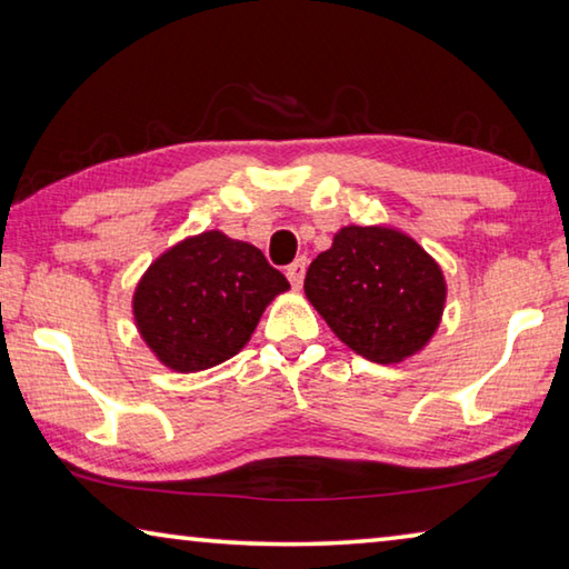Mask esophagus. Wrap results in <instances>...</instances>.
Segmentation results:
<instances>
[{
  "label": "esophagus",
  "instance_id": "1",
  "mask_svg": "<svg viewBox=\"0 0 569 569\" xmlns=\"http://www.w3.org/2000/svg\"><path fill=\"white\" fill-rule=\"evenodd\" d=\"M286 276L293 288H301L303 276H306V258H296V261L286 268Z\"/></svg>",
  "mask_w": 569,
  "mask_h": 569
}]
</instances>
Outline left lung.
Instances as JSON below:
<instances>
[{
	"instance_id": "8db88e82",
	"label": "left lung",
	"mask_w": 569,
	"mask_h": 569,
	"mask_svg": "<svg viewBox=\"0 0 569 569\" xmlns=\"http://www.w3.org/2000/svg\"><path fill=\"white\" fill-rule=\"evenodd\" d=\"M331 331L377 363L417 353L437 331L447 286L417 240L391 228H341L303 281Z\"/></svg>"
}]
</instances>
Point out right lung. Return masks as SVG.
I'll list each match as a JSON object with an SVG mask.
<instances>
[{
  "mask_svg": "<svg viewBox=\"0 0 569 569\" xmlns=\"http://www.w3.org/2000/svg\"><path fill=\"white\" fill-rule=\"evenodd\" d=\"M286 276L250 243L218 230L182 240L148 268L132 311L142 339L176 371H203L236 356Z\"/></svg>",
  "mask_w": 569,
  "mask_h": 569,
  "instance_id": "add662e5",
  "label": "right lung"
}]
</instances>
